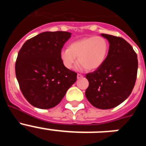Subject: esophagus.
I'll list each match as a JSON object with an SVG mask.
<instances>
[{"label": "esophagus", "instance_id": "obj_1", "mask_svg": "<svg viewBox=\"0 0 146 146\" xmlns=\"http://www.w3.org/2000/svg\"><path fill=\"white\" fill-rule=\"evenodd\" d=\"M77 79H80V78H82L83 76H82V74H77Z\"/></svg>", "mask_w": 146, "mask_h": 146}]
</instances>
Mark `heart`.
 <instances>
[{"label": "heart", "mask_w": 146, "mask_h": 146, "mask_svg": "<svg viewBox=\"0 0 146 146\" xmlns=\"http://www.w3.org/2000/svg\"><path fill=\"white\" fill-rule=\"evenodd\" d=\"M109 44L102 36L85 37L69 45V49L62 50L60 58L62 64L68 69H72L80 64L87 71L99 69L104 64L108 55Z\"/></svg>", "instance_id": "1"}]
</instances>
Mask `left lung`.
Instances as JSON below:
<instances>
[{"label": "left lung", "mask_w": 146, "mask_h": 146, "mask_svg": "<svg viewBox=\"0 0 146 146\" xmlns=\"http://www.w3.org/2000/svg\"><path fill=\"white\" fill-rule=\"evenodd\" d=\"M102 36L110 43L108 57L102 66L86 75L89 82L86 96L95 108L108 110L119 105L131 94L138 61L135 50L123 38Z\"/></svg>", "instance_id": "8db88e82"}]
</instances>
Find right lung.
I'll return each mask as SVG.
<instances>
[{
	"label": "right lung",
	"mask_w": 146,
	"mask_h": 146,
	"mask_svg": "<svg viewBox=\"0 0 146 146\" xmlns=\"http://www.w3.org/2000/svg\"><path fill=\"white\" fill-rule=\"evenodd\" d=\"M71 34L66 31L43 32L26 41L18 52L17 79L23 96L33 106L54 108L77 80V73L66 69L60 58Z\"/></svg>",
	"instance_id": "1"
}]
</instances>
